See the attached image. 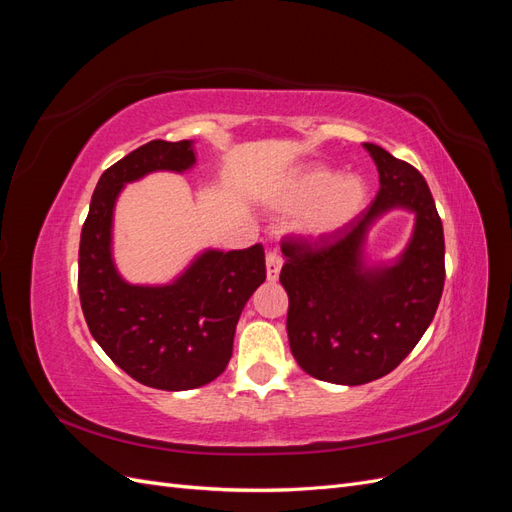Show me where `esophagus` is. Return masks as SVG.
<instances>
[{
    "label": "esophagus",
    "instance_id": "34e87169",
    "mask_svg": "<svg viewBox=\"0 0 512 512\" xmlns=\"http://www.w3.org/2000/svg\"><path fill=\"white\" fill-rule=\"evenodd\" d=\"M267 277H269V280L271 282H275L277 280V277H280V271H282V256L280 254H277L275 250H269L267 252Z\"/></svg>",
    "mask_w": 512,
    "mask_h": 512
}]
</instances>
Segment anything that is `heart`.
I'll return each mask as SVG.
<instances>
[{"mask_svg":"<svg viewBox=\"0 0 512 512\" xmlns=\"http://www.w3.org/2000/svg\"><path fill=\"white\" fill-rule=\"evenodd\" d=\"M367 190L359 177H339L329 168L307 170L282 196L280 207L303 213L301 228L312 237H329L346 228L365 207Z\"/></svg>","mask_w":512,"mask_h":512,"instance_id":"obj_1","label":"heart"}]
</instances>
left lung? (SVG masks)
I'll return each instance as SVG.
<instances>
[{"label": "left lung", "mask_w": 512, "mask_h": 512, "mask_svg": "<svg viewBox=\"0 0 512 512\" xmlns=\"http://www.w3.org/2000/svg\"><path fill=\"white\" fill-rule=\"evenodd\" d=\"M380 190L365 211L335 235L288 237L280 282L288 292V342L303 371L333 384H365L393 371L423 337L444 288V230L418 170L365 143ZM393 206L417 213L405 256L393 268L365 270L366 228Z\"/></svg>", "instance_id": "1"}]
</instances>
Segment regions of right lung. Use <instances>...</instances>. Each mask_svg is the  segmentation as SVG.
I'll use <instances>...</instances> for the list:
<instances>
[{
	"mask_svg": "<svg viewBox=\"0 0 512 512\" xmlns=\"http://www.w3.org/2000/svg\"><path fill=\"white\" fill-rule=\"evenodd\" d=\"M194 162L190 141L134 149L102 173L81 232L79 294L91 335L130 378L162 391L196 389L222 374L243 307L267 277L260 243L205 252L168 286H132L115 271L111 226L123 185Z\"/></svg>",
	"mask_w": 512,
	"mask_h": 512,
	"instance_id": "add662e5",
	"label": "right lung"
}]
</instances>
